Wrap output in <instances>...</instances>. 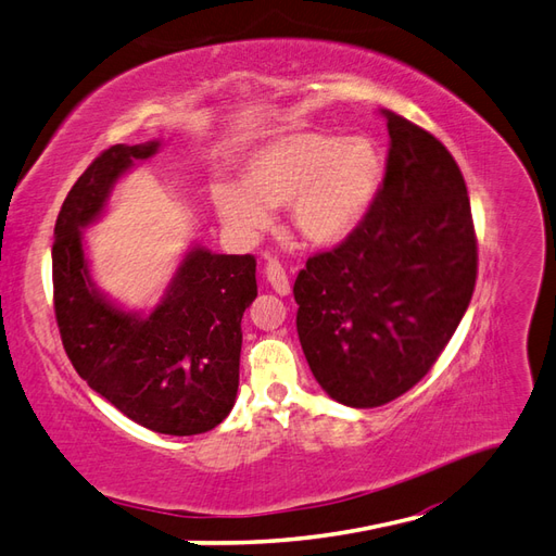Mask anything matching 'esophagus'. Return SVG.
I'll list each match as a JSON object with an SVG mask.
<instances>
[{"instance_id":"1","label":"esophagus","mask_w":556,"mask_h":556,"mask_svg":"<svg viewBox=\"0 0 556 556\" xmlns=\"http://www.w3.org/2000/svg\"><path fill=\"white\" fill-rule=\"evenodd\" d=\"M265 277H267V281H269V287H273L279 295H289L291 283H289V277H287V269L281 267L279 261L269 258V261L265 263Z\"/></svg>"}]
</instances>
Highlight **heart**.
I'll return each mask as SVG.
<instances>
[{
    "mask_svg": "<svg viewBox=\"0 0 556 556\" xmlns=\"http://www.w3.org/2000/svg\"><path fill=\"white\" fill-rule=\"evenodd\" d=\"M382 180V156L364 136L289 134L255 152L244 188L220 185L216 211L239 239L269 225V208L291 204V225L312 247L348 239L371 208Z\"/></svg>",
    "mask_w": 556,
    "mask_h": 556,
    "instance_id": "heart-1",
    "label": "heart"
}]
</instances>
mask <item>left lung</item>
I'll return each mask as SVG.
<instances>
[{"instance_id": "1", "label": "left lung", "mask_w": 556, "mask_h": 556, "mask_svg": "<svg viewBox=\"0 0 556 556\" xmlns=\"http://www.w3.org/2000/svg\"><path fill=\"white\" fill-rule=\"evenodd\" d=\"M386 178L345 241L298 273V338L317 382L352 408L382 406L427 376L477 281V237L451 152L382 110Z\"/></svg>"}]
</instances>
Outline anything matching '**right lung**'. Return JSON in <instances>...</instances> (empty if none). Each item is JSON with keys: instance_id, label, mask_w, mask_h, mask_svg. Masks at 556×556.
I'll use <instances>...</instances> for the list:
<instances>
[{"instance_id": "right-lung-1", "label": "right lung", "mask_w": 556, "mask_h": 556, "mask_svg": "<svg viewBox=\"0 0 556 556\" xmlns=\"http://www.w3.org/2000/svg\"><path fill=\"white\" fill-rule=\"evenodd\" d=\"M160 140L112 146L67 192L53 230V307L63 348L89 388L152 432L192 437L230 414L239 388L241 317L258 295L253 255L192 247L150 315L96 287L81 230L115 182Z\"/></svg>"}]
</instances>
